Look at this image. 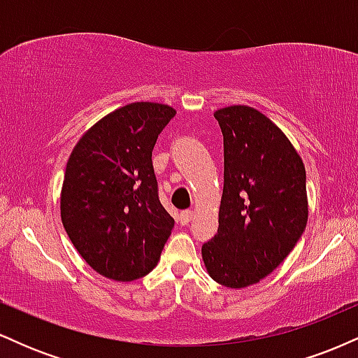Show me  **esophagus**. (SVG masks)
<instances>
[{"mask_svg": "<svg viewBox=\"0 0 358 358\" xmlns=\"http://www.w3.org/2000/svg\"><path fill=\"white\" fill-rule=\"evenodd\" d=\"M193 219V212L192 210H183L182 213L178 215V220L182 225H188V222Z\"/></svg>", "mask_w": 358, "mask_h": 358, "instance_id": "1", "label": "esophagus"}]
</instances>
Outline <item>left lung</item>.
Segmentation results:
<instances>
[{
    "instance_id": "left-lung-1",
    "label": "left lung",
    "mask_w": 358,
    "mask_h": 358,
    "mask_svg": "<svg viewBox=\"0 0 358 358\" xmlns=\"http://www.w3.org/2000/svg\"><path fill=\"white\" fill-rule=\"evenodd\" d=\"M224 136L219 231L202 245L213 281L241 289L273 273L308 222L306 171L279 127L249 106L213 113Z\"/></svg>"
}]
</instances>
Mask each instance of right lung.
I'll use <instances>...</instances> for the list:
<instances>
[{
	"label": "right lung",
	"mask_w": 358,
	"mask_h": 358,
	"mask_svg": "<svg viewBox=\"0 0 358 358\" xmlns=\"http://www.w3.org/2000/svg\"><path fill=\"white\" fill-rule=\"evenodd\" d=\"M176 114L131 102L79 139L65 168L60 217L69 239L96 273L134 281L158 264L175 220L158 199L151 153Z\"/></svg>",
	"instance_id": "right-lung-1"
}]
</instances>
